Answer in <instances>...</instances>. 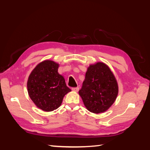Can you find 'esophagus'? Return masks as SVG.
I'll use <instances>...</instances> for the list:
<instances>
[{"instance_id": "34e87169", "label": "esophagus", "mask_w": 150, "mask_h": 150, "mask_svg": "<svg viewBox=\"0 0 150 150\" xmlns=\"http://www.w3.org/2000/svg\"><path fill=\"white\" fill-rule=\"evenodd\" d=\"M79 90V88H71V90L73 91H78Z\"/></svg>"}]
</instances>
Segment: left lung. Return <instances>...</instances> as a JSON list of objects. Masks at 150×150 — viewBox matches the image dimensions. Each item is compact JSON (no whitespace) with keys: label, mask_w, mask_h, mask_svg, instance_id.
<instances>
[{"label":"left lung","mask_w":150,"mask_h":150,"mask_svg":"<svg viewBox=\"0 0 150 150\" xmlns=\"http://www.w3.org/2000/svg\"><path fill=\"white\" fill-rule=\"evenodd\" d=\"M118 91L117 82L109 67L103 62H97L88 68L79 93L88 111L100 113L114 103Z\"/></svg>","instance_id":"1"}]
</instances>
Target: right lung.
I'll return each mask as SVG.
<instances>
[{
	"mask_svg": "<svg viewBox=\"0 0 150 150\" xmlns=\"http://www.w3.org/2000/svg\"><path fill=\"white\" fill-rule=\"evenodd\" d=\"M59 64L46 60L39 63L28 77V92L37 108L44 111L57 109L65 95L71 91L63 76L58 73Z\"/></svg>",
	"mask_w": 150,
	"mask_h": 150,
	"instance_id": "add662e5",
	"label": "right lung"
}]
</instances>
